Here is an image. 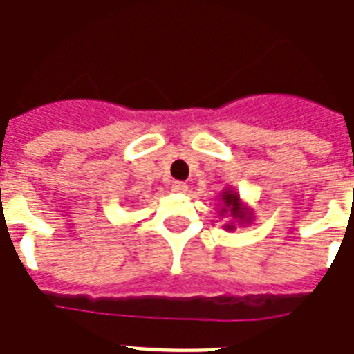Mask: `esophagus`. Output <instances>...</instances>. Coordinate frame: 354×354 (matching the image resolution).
Segmentation results:
<instances>
[{"label":"esophagus","instance_id":"34e87169","mask_svg":"<svg viewBox=\"0 0 354 354\" xmlns=\"http://www.w3.org/2000/svg\"><path fill=\"white\" fill-rule=\"evenodd\" d=\"M171 191H175V193H186L187 184L186 183H174L171 184Z\"/></svg>","mask_w":354,"mask_h":354}]
</instances>
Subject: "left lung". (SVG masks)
Listing matches in <instances>:
<instances>
[{
  "label": "left lung",
  "instance_id": "1",
  "mask_svg": "<svg viewBox=\"0 0 354 354\" xmlns=\"http://www.w3.org/2000/svg\"><path fill=\"white\" fill-rule=\"evenodd\" d=\"M221 200H223V207H221V214H230L233 221H236L239 225H249L252 219L251 212L248 210V207H244V203L241 202V196L239 193L233 189H225L221 193ZM225 230H235V223H228L225 225Z\"/></svg>",
  "mask_w": 354,
  "mask_h": 354
}]
</instances>
